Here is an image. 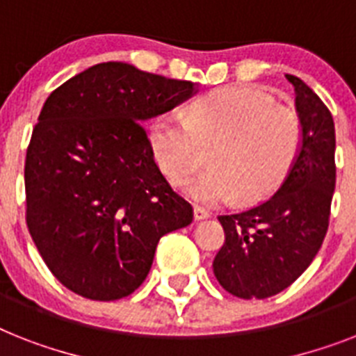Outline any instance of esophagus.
<instances>
[{
    "label": "esophagus",
    "mask_w": 356,
    "mask_h": 356,
    "mask_svg": "<svg viewBox=\"0 0 356 356\" xmlns=\"http://www.w3.org/2000/svg\"><path fill=\"white\" fill-rule=\"evenodd\" d=\"M193 218L197 219V221H201V219L210 218V212H208V210H204L203 207H195L193 208Z\"/></svg>",
    "instance_id": "34e87169"
}]
</instances>
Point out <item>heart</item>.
Instances as JSON below:
<instances>
[{"mask_svg": "<svg viewBox=\"0 0 356 356\" xmlns=\"http://www.w3.org/2000/svg\"><path fill=\"white\" fill-rule=\"evenodd\" d=\"M213 143V166L184 183L186 195L201 204L230 203L239 195L254 203L289 177L302 152L303 124L267 91L228 86L197 98L186 117L163 113L149 128L153 157L173 184L201 166V144Z\"/></svg>", "mask_w": 356, "mask_h": 356, "instance_id": "1", "label": "heart"}]
</instances>
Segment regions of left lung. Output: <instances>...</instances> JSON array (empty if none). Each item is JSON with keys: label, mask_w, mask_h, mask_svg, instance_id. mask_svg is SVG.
<instances>
[{"label": "left lung", "mask_w": 356, "mask_h": 356, "mask_svg": "<svg viewBox=\"0 0 356 356\" xmlns=\"http://www.w3.org/2000/svg\"><path fill=\"white\" fill-rule=\"evenodd\" d=\"M296 91L303 124L300 157L273 197L219 216L225 243L213 258V274L238 298L282 293L311 265L327 234L337 183L334 124L331 111L307 83L285 74Z\"/></svg>", "instance_id": "1"}]
</instances>
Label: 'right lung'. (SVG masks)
Returning <instances> with one entry per match:
<instances>
[{"mask_svg":"<svg viewBox=\"0 0 356 356\" xmlns=\"http://www.w3.org/2000/svg\"><path fill=\"white\" fill-rule=\"evenodd\" d=\"M195 83L97 63L43 104L25 159L29 232L58 282L111 302L140 287L164 234L192 204L164 179L143 122L192 97Z\"/></svg>","mask_w":356,"mask_h":356,"instance_id":"obj_1","label":"right lung"}]
</instances>
